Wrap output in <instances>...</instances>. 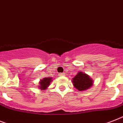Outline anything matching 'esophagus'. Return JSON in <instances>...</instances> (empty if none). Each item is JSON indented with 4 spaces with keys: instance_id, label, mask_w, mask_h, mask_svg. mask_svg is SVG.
I'll use <instances>...</instances> for the list:
<instances>
[{
    "instance_id": "1",
    "label": "esophagus",
    "mask_w": 123,
    "mask_h": 123,
    "mask_svg": "<svg viewBox=\"0 0 123 123\" xmlns=\"http://www.w3.org/2000/svg\"><path fill=\"white\" fill-rule=\"evenodd\" d=\"M65 75V73H59V76H63Z\"/></svg>"
}]
</instances>
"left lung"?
<instances>
[{"label":"left lung","mask_w":123,"mask_h":123,"mask_svg":"<svg viewBox=\"0 0 123 123\" xmlns=\"http://www.w3.org/2000/svg\"><path fill=\"white\" fill-rule=\"evenodd\" d=\"M72 82L76 89L79 91H83L90 88L93 85V81L86 73L79 72L73 78Z\"/></svg>","instance_id":"8db88e82"}]
</instances>
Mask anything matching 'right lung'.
Returning a JSON list of instances; mask_svg holds the SVG:
<instances>
[{
  "mask_svg": "<svg viewBox=\"0 0 123 123\" xmlns=\"http://www.w3.org/2000/svg\"><path fill=\"white\" fill-rule=\"evenodd\" d=\"M52 78H44L42 80H40V82H39V88L42 90H45L47 88V87L50 85V83L52 80Z\"/></svg>",
  "mask_w": 123,
  "mask_h": 123,
  "instance_id": "1",
  "label": "right lung"
}]
</instances>
